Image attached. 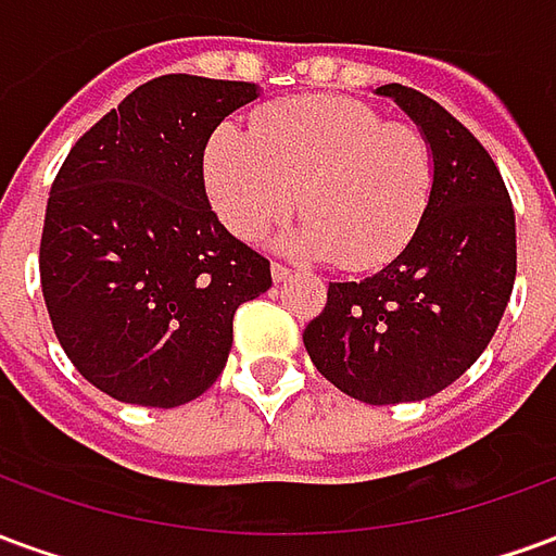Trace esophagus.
<instances>
[{"mask_svg":"<svg viewBox=\"0 0 556 556\" xmlns=\"http://www.w3.org/2000/svg\"><path fill=\"white\" fill-rule=\"evenodd\" d=\"M270 277H274V282H286V279L291 277V270L286 265L274 262V265H270Z\"/></svg>","mask_w":556,"mask_h":556,"instance_id":"obj_1","label":"esophagus"}]
</instances>
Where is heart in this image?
I'll return each instance as SVG.
<instances>
[{"mask_svg":"<svg viewBox=\"0 0 556 556\" xmlns=\"http://www.w3.org/2000/svg\"><path fill=\"white\" fill-rule=\"evenodd\" d=\"M205 190L243 241L301 205L309 217L279 238L286 253L375 270L408 247L426 214L431 154L414 127L387 125L366 103L309 94L262 110L255 134L219 125L205 148Z\"/></svg>","mask_w":556,"mask_h":556,"instance_id":"obj_1","label":"heart"}]
</instances>
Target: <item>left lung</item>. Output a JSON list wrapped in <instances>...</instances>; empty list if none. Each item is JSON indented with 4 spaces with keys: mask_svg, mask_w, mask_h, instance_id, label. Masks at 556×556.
<instances>
[{
    "mask_svg": "<svg viewBox=\"0 0 556 556\" xmlns=\"http://www.w3.org/2000/svg\"><path fill=\"white\" fill-rule=\"evenodd\" d=\"M431 154L426 214L402 253L361 282H330L303 330L315 369L366 405L419 402L479 361L515 282V211L462 122L408 86H381Z\"/></svg>",
    "mask_w": 556,
    "mask_h": 556,
    "instance_id": "obj_1",
    "label": "left lung"
}]
</instances>
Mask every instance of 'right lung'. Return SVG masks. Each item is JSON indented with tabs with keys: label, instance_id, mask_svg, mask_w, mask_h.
<instances>
[{
	"label": "right lung",
	"instance_id": "obj_1",
	"mask_svg": "<svg viewBox=\"0 0 556 556\" xmlns=\"http://www.w3.org/2000/svg\"><path fill=\"white\" fill-rule=\"evenodd\" d=\"M255 83L157 77L83 134L55 175L41 289L62 349L106 396L178 408L217 381L231 318L270 289V262L211 211V134Z\"/></svg>",
	"mask_w": 556,
	"mask_h": 556
}]
</instances>
